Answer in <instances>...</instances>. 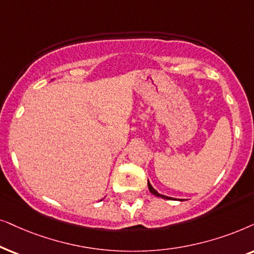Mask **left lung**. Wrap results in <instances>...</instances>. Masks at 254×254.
<instances>
[{
  "instance_id": "left-lung-1",
  "label": "left lung",
  "mask_w": 254,
  "mask_h": 254,
  "mask_svg": "<svg viewBox=\"0 0 254 254\" xmlns=\"http://www.w3.org/2000/svg\"><path fill=\"white\" fill-rule=\"evenodd\" d=\"M147 186H148V189H150V191H151L153 195H155V196H161V197L166 198V200H171V197H168V196H165V195H160V194H159V192H158L157 190H155V189H154L153 187H152L151 184H150V182H148V181H147Z\"/></svg>"
}]
</instances>
